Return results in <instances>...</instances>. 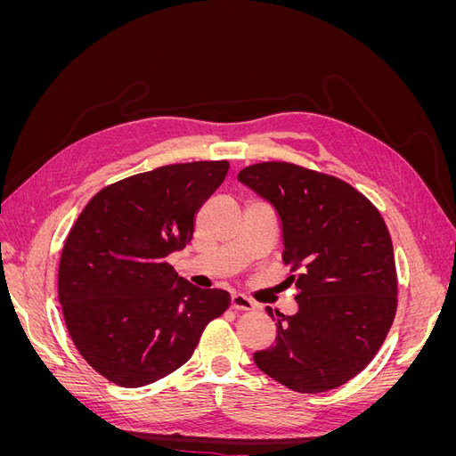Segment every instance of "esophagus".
Segmentation results:
<instances>
[{
  "mask_svg": "<svg viewBox=\"0 0 456 456\" xmlns=\"http://www.w3.org/2000/svg\"><path fill=\"white\" fill-rule=\"evenodd\" d=\"M230 306H232L233 310H255V308H256L255 302H251L249 298H247V297L241 295V293H233V295L230 297Z\"/></svg>",
  "mask_w": 456,
  "mask_h": 456,
  "instance_id": "esophagus-1",
  "label": "esophagus"
}]
</instances>
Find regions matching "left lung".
<instances>
[{
  "label": "left lung",
  "instance_id": "1",
  "mask_svg": "<svg viewBox=\"0 0 456 456\" xmlns=\"http://www.w3.org/2000/svg\"><path fill=\"white\" fill-rule=\"evenodd\" d=\"M238 181L268 201L280 218L283 262L298 310L275 320V342L255 365L295 392L320 394L354 379L375 357L397 306L388 228L350 184L293 163L266 161Z\"/></svg>",
  "mask_w": 456,
  "mask_h": 456
}]
</instances>
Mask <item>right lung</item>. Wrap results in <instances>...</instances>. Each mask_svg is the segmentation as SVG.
Instances as JSON below:
<instances>
[{
  "instance_id": "obj_1",
  "label": "right lung",
  "mask_w": 456,
  "mask_h": 456,
  "mask_svg": "<svg viewBox=\"0 0 456 456\" xmlns=\"http://www.w3.org/2000/svg\"><path fill=\"white\" fill-rule=\"evenodd\" d=\"M228 161L165 165L101 190L68 233L59 300L76 348L126 388L184 365L228 293L198 289L167 265L194 236L196 215Z\"/></svg>"
}]
</instances>
